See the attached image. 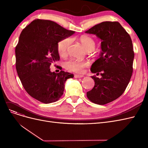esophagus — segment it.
Returning a JSON list of instances; mask_svg holds the SVG:
<instances>
[{
    "instance_id": "1",
    "label": "esophagus",
    "mask_w": 148,
    "mask_h": 148,
    "mask_svg": "<svg viewBox=\"0 0 148 148\" xmlns=\"http://www.w3.org/2000/svg\"><path fill=\"white\" fill-rule=\"evenodd\" d=\"M83 77V75H74V77L75 78H82Z\"/></svg>"
}]
</instances>
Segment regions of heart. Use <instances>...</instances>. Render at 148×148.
I'll list each match as a JSON object with an SVG mask.
<instances>
[{"label":"heart","instance_id":"b5f03b06","mask_svg":"<svg viewBox=\"0 0 148 148\" xmlns=\"http://www.w3.org/2000/svg\"><path fill=\"white\" fill-rule=\"evenodd\" d=\"M79 41L82 43V46L86 49V51L89 49H94L95 47V42L94 40L88 36H82L79 38ZM70 44V39L66 38L62 39V41L57 44V51L61 56L64 55L66 52ZM88 63L86 61H81L74 59H71L66 61L64 64L65 69L70 71H75V72H82L84 67L88 66Z\"/></svg>","mask_w":148,"mask_h":148}]
</instances>
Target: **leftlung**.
<instances>
[{
  "mask_svg": "<svg viewBox=\"0 0 148 148\" xmlns=\"http://www.w3.org/2000/svg\"><path fill=\"white\" fill-rule=\"evenodd\" d=\"M101 39L99 57L91 65L95 86L86 95L91 102L104 105L125 91L133 72L134 53L130 36L117 21H104L85 31Z\"/></svg>",
  "mask_w": 148,
  "mask_h": 148,
  "instance_id": "8db88e82",
  "label": "left lung"
}]
</instances>
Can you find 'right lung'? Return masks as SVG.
Returning <instances> with one entry per match:
<instances>
[{"label":"right lung","instance_id":"right-lung-1","mask_svg":"<svg viewBox=\"0 0 148 148\" xmlns=\"http://www.w3.org/2000/svg\"><path fill=\"white\" fill-rule=\"evenodd\" d=\"M56 22L37 19L23 29L15 48L16 69L29 95L44 104L59 100L64 94L67 79L73 74L61 70L51 71L52 64L59 60L57 44L73 35Z\"/></svg>","mask_w":148,"mask_h":148}]
</instances>
